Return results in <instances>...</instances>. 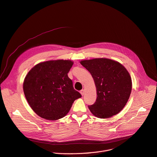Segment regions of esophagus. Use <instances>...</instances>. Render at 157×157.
<instances>
[{"mask_svg":"<svg viewBox=\"0 0 157 157\" xmlns=\"http://www.w3.org/2000/svg\"><path fill=\"white\" fill-rule=\"evenodd\" d=\"M80 93H81V94L82 96H83V95H84L85 91H84V90H81V91H80Z\"/></svg>","mask_w":157,"mask_h":157,"instance_id":"34e87169","label":"esophagus"}]
</instances>
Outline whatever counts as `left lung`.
<instances>
[{
  "label": "left lung",
  "mask_w": 157,
  "mask_h": 157,
  "mask_svg": "<svg viewBox=\"0 0 157 157\" xmlns=\"http://www.w3.org/2000/svg\"><path fill=\"white\" fill-rule=\"evenodd\" d=\"M81 64L91 73L96 88V102L88 108L99 118L117 115L130 98L132 81L126 69L119 62L107 58L82 60Z\"/></svg>",
  "instance_id": "8db88e82"
}]
</instances>
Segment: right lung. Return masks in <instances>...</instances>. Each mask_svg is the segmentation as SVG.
I'll return each mask as SVG.
<instances>
[{
  "label": "right lung",
  "instance_id": "right-lung-1",
  "mask_svg": "<svg viewBox=\"0 0 157 157\" xmlns=\"http://www.w3.org/2000/svg\"><path fill=\"white\" fill-rule=\"evenodd\" d=\"M73 63L64 59L41 62L27 74L23 82L24 95L40 117L51 121L61 119L81 97L67 76Z\"/></svg>",
  "mask_w": 157,
  "mask_h": 157
}]
</instances>
